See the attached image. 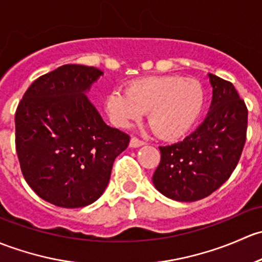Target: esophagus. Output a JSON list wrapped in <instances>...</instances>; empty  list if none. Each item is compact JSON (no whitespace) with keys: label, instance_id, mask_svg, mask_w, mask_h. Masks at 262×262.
<instances>
[{"label":"esophagus","instance_id":"esophagus-1","mask_svg":"<svg viewBox=\"0 0 262 262\" xmlns=\"http://www.w3.org/2000/svg\"><path fill=\"white\" fill-rule=\"evenodd\" d=\"M142 145H145V141H142V140L137 139V137H132L131 139V141H130L131 147H140V146H142Z\"/></svg>","mask_w":262,"mask_h":262}]
</instances>
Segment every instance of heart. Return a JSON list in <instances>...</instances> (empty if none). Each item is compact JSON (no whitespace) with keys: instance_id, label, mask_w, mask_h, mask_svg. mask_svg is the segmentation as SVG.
<instances>
[{"instance_id":"b5f03b06","label":"heart","mask_w":262,"mask_h":262,"mask_svg":"<svg viewBox=\"0 0 262 262\" xmlns=\"http://www.w3.org/2000/svg\"><path fill=\"white\" fill-rule=\"evenodd\" d=\"M204 104V92L194 79L158 75L135 80L126 93L112 91L106 110L115 125L127 127L149 111V123L161 139L183 136L198 120Z\"/></svg>"}]
</instances>
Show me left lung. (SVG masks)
<instances>
[{"label":"left lung","mask_w":262,"mask_h":262,"mask_svg":"<svg viewBox=\"0 0 262 262\" xmlns=\"http://www.w3.org/2000/svg\"><path fill=\"white\" fill-rule=\"evenodd\" d=\"M211 111L183 141L160 146L154 172L155 188L179 202L203 199L217 190L236 169L246 142L249 111L231 82L209 74Z\"/></svg>","instance_id":"1"}]
</instances>
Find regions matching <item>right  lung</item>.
Returning <instances> with one entry per match:
<instances>
[{
	"label": "right lung",
	"instance_id": "right-lung-1",
	"mask_svg": "<svg viewBox=\"0 0 262 262\" xmlns=\"http://www.w3.org/2000/svg\"><path fill=\"white\" fill-rule=\"evenodd\" d=\"M103 74L67 64L32 82L15 113V145L26 183L40 198L79 208L102 195L130 136L103 122L85 97Z\"/></svg>",
	"mask_w": 262,
	"mask_h": 262
}]
</instances>
